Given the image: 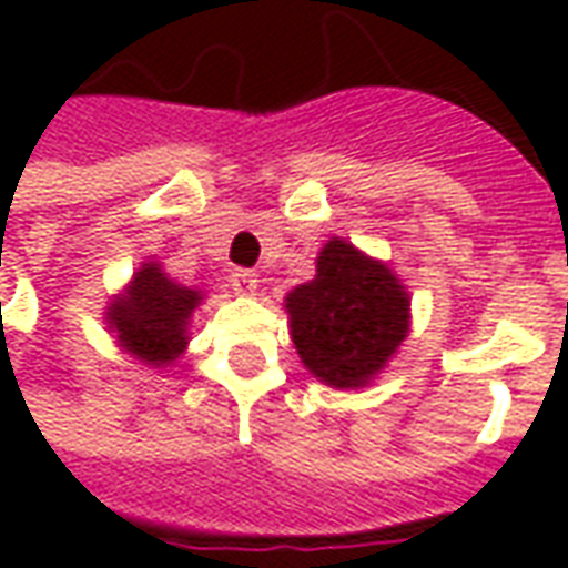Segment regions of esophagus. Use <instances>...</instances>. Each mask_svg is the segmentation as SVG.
Instances as JSON below:
<instances>
[{"mask_svg": "<svg viewBox=\"0 0 568 568\" xmlns=\"http://www.w3.org/2000/svg\"><path fill=\"white\" fill-rule=\"evenodd\" d=\"M231 283H234V288L240 292V295H252L255 288H258V273L255 271H246V267H236L234 273H231Z\"/></svg>", "mask_w": 568, "mask_h": 568, "instance_id": "1", "label": "esophagus"}]
</instances>
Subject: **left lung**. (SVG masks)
Instances as JSON below:
<instances>
[{
  "label": "left lung",
  "instance_id": "obj_1",
  "mask_svg": "<svg viewBox=\"0 0 568 568\" xmlns=\"http://www.w3.org/2000/svg\"><path fill=\"white\" fill-rule=\"evenodd\" d=\"M285 310L297 356L310 374L337 389L365 386L410 328L405 285L344 240L325 243L316 280L288 292Z\"/></svg>",
  "mask_w": 568,
  "mask_h": 568
}]
</instances>
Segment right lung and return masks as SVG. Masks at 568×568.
Listing matches in <instances>:
<instances>
[{"label": "right lung", "mask_w": 568, "mask_h": 568, "mask_svg": "<svg viewBox=\"0 0 568 568\" xmlns=\"http://www.w3.org/2000/svg\"><path fill=\"white\" fill-rule=\"evenodd\" d=\"M197 304L200 292L175 285L158 264H145L128 295L109 307V328L145 365H166L185 349L187 320Z\"/></svg>", "instance_id": "obj_1"}]
</instances>
